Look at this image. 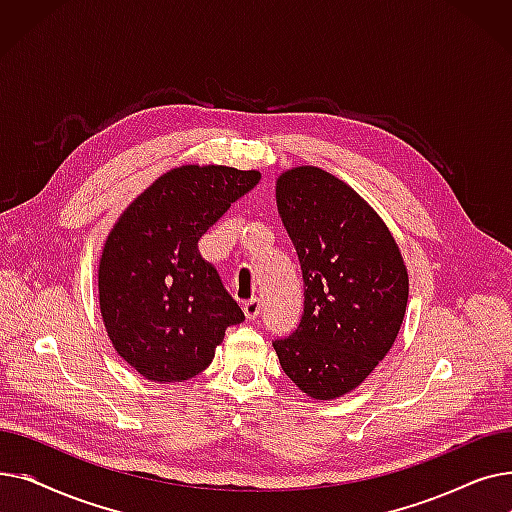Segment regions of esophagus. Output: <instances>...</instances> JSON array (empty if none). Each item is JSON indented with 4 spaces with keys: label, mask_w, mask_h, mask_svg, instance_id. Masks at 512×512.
Returning <instances> with one entry per match:
<instances>
[{
    "label": "esophagus",
    "mask_w": 512,
    "mask_h": 512,
    "mask_svg": "<svg viewBox=\"0 0 512 512\" xmlns=\"http://www.w3.org/2000/svg\"><path fill=\"white\" fill-rule=\"evenodd\" d=\"M259 309H261V305H259V299H257V297H253V299L242 303V311H245L247 319H255V317L259 315Z\"/></svg>",
    "instance_id": "34e87169"
}]
</instances>
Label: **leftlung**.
Instances as JSON below:
<instances>
[{"mask_svg":"<svg viewBox=\"0 0 512 512\" xmlns=\"http://www.w3.org/2000/svg\"><path fill=\"white\" fill-rule=\"evenodd\" d=\"M303 272V315L274 348L288 378L317 400L357 388L392 348L409 276L390 230L351 186L301 166L276 186Z\"/></svg>","mask_w":512,"mask_h":512,"instance_id":"obj_1","label":"left lung"}]
</instances>
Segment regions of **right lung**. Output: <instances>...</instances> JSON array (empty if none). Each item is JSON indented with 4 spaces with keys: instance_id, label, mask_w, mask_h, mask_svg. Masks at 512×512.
Listing matches in <instances>:
<instances>
[{
    "instance_id": "obj_1",
    "label": "right lung",
    "mask_w": 512,
    "mask_h": 512,
    "mask_svg": "<svg viewBox=\"0 0 512 512\" xmlns=\"http://www.w3.org/2000/svg\"><path fill=\"white\" fill-rule=\"evenodd\" d=\"M255 170L182 166L120 215L99 263V307L118 355L151 382L195 378L245 321L201 236L259 182Z\"/></svg>"
}]
</instances>
